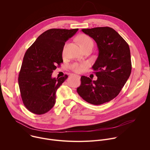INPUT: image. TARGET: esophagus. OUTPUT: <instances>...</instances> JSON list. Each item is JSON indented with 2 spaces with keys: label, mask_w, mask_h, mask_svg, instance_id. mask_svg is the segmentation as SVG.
<instances>
[{
  "label": "esophagus",
  "mask_w": 150,
  "mask_h": 150,
  "mask_svg": "<svg viewBox=\"0 0 150 150\" xmlns=\"http://www.w3.org/2000/svg\"><path fill=\"white\" fill-rule=\"evenodd\" d=\"M71 76H75V77H77L78 78H80V76H79V75H77V74H72V75Z\"/></svg>",
  "instance_id": "1"
}]
</instances>
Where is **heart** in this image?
Instances as JSON below:
<instances>
[{
  "label": "heart",
  "mask_w": 150,
  "mask_h": 150,
  "mask_svg": "<svg viewBox=\"0 0 150 150\" xmlns=\"http://www.w3.org/2000/svg\"><path fill=\"white\" fill-rule=\"evenodd\" d=\"M78 40L79 41L80 45L81 47L83 49L87 47L88 46H93V41L92 39L86 35H81L78 37ZM64 49L63 52H64ZM87 65L86 63H81V64H78V63H74L73 64L71 69L73 71L80 73L83 70H84L87 67Z\"/></svg>",
  "instance_id": "obj_1"
}]
</instances>
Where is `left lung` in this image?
<instances>
[{
	"mask_svg": "<svg viewBox=\"0 0 150 150\" xmlns=\"http://www.w3.org/2000/svg\"><path fill=\"white\" fill-rule=\"evenodd\" d=\"M81 31L97 44L99 54L92 69L98 79L95 81L81 76L77 92L87 102L102 105L116 98L129 77L132 70L129 47L112 28L97 27Z\"/></svg>",
	"mask_w": 150,
	"mask_h": 150,
	"instance_id": "obj_1",
	"label": "left lung"
}]
</instances>
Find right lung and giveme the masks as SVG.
<instances>
[{
	"label": "right lung",
	"mask_w": 150,
	"mask_h": 150,
	"mask_svg": "<svg viewBox=\"0 0 150 150\" xmlns=\"http://www.w3.org/2000/svg\"><path fill=\"white\" fill-rule=\"evenodd\" d=\"M79 29H50L41 34L26 51L18 83L26 108L37 115L47 113L54 106L56 91L68 77L52 78V73L63 62L65 42Z\"/></svg>",
	"instance_id": "obj_1"
}]
</instances>
